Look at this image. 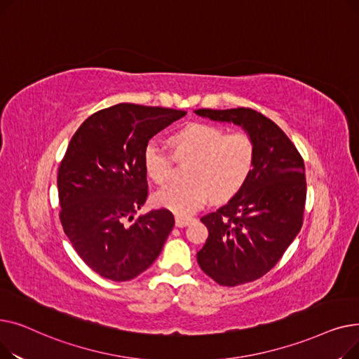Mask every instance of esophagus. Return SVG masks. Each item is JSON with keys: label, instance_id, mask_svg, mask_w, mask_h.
Segmentation results:
<instances>
[{"label": "esophagus", "instance_id": "esophagus-1", "mask_svg": "<svg viewBox=\"0 0 359 359\" xmlns=\"http://www.w3.org/2000/svg\"><path fill=\"white\" fill-rule=\"evenodd\" d=\"M194 218L192 217H183V215H176V227L182 229V227H186L187 224H189Z\"/></svg>", "mask_w": 359, "mask_h": 359}]
</instances>
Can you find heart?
<instances>
[{
	"instance_id": "b5f03b06",
	"label": "heart",
	"mask_w": 359,
	"mask_h": 359,
	"mask_svg": "<svg viewBox=\"0 0 359 359\" xmlns=\"http://www.w3.org/2000/svg\"><path fill=\"white\" fill-rule=\"evenodd\" d=\"M175 157L191 160L186 170L189 182L170 184L154 194V202L179 215L198 211L212 198L227 202L243 191L256 165L255 140L246 132H229L211 123H187L172 135ZM173 156L157 142H148L142 163L148 177L164 184L172 177Z\"/></svg>"
}]
</instances>
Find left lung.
I'll use <instances>...</instances> for the list:
<instances>
[{"mask_svg": "<svg viewBox=\"0 0 359 359\" xmlns=\"http://www.w3.org/2000/svg\"><path fill=\"white\" fill-rule=\"evenodd\" d=\"M195 113L243 126L256 144V165L248 184L201 218L208 238L196 255L201 269L217 284H248L276 265L301 230L307 195L304 160L284 130L250 107Z\"/></svg>", "mask_w": 359, "mask_h": 359, "instance_id": "left-lung-1", "label": "left lung"}]
</instances>
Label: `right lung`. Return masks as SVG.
Wrapping results in <instances>:
<instances>
[{"instance_id":"obj_1","label":"right lung","mask_w":359,"mask_h":359,"mask_svg":"<svg viewBox=\"0 0 359 359\" xmlns=\"http://www.w3.org/2000/svg\"><path fill=\"white\" fill-rule=\"evenodd\" d=\"M186 111L119 103L88 116L58 168L60 219L86 265L116 282L134 279L158 257L175 227L165 208L134 215L148 196L142 153Z\"/></svg>"}]
</instances>
